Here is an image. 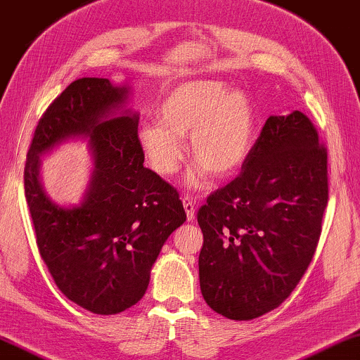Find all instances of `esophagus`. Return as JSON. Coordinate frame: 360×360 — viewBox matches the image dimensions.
<instances>
[{"label": "esophagus", "mask_w": 360, "mask_h": 360, "mask_svg": "<svg viewBox=\"0 0 360 360\" xmlns=\"http://www.w3.org/2000/svg\"><path fill=\"white\" fill-rule=\"evenodd\" d=\"M182 205H184L187 221H194L195 219V200H192V197L184 195L182 197Z\"/></svg>", "instance_id": "esophagus-1"}]
</instances>
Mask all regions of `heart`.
<instances>
[{
    "label": "heart",
    "mask_w": 360,
    "mask_h": 360,
    "mask_svg": "<svg viewBox=\"0 0 360 360\" xmlns=\"http://www.w3.org/2000/svg\"><path fill=\"white\" fill-rule=\"evenodd\" d=\"M255 114L241 91L219 81H187L171 91L160 108V120L139 131L146 163L160 176L179 169L189 135L191 153L199 163L186 176V186L200 189L209 173L229 176L245 163L251 150Z\"/></svg>",
    "instance_id": "obj_1"
}]
</instances>
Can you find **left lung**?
<instances>
[{
  "instance_id": "obj_1",
  "label": "left lung",
  "mask_w": 360,
  "mask_h": 360,
  "mask_svg": "<svg viewBox=\"0 0 360 360\" xmlns=\"http://www.w3.org/2000/svg\"><path fill=\"white\" fill-rule=\"evenodd\" d=\"M328 204V153L311 120L271 115L241 174L197 212L200 290L212 310L246 321L274 310L305 274Z\"/></svg>"
}]
</instances>
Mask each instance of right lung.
<instances>
[{
	"label": "right lung",
	"instance_id": "1",
	"mask_svg": "<svg viewBox=\"0 0 360 360\" xmlns=\"http://www.w3.org/2000/svg\"><path fill=\"white\" fill-rule=\"evenodd\" d=\"M130 88L105 78L73 81L40 117L24 189L40 256L65 297L96 315H115L145 295L165 241L186 221L178 191L145 168ZM72 138H89L95 169L79 206L44 194L39 156Z\"/></svg>",
	"mask_w": 360,
	"mask_h": 360
}]
</instances>
